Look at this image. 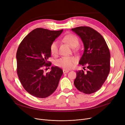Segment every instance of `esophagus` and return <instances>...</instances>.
<instances>
[{
    "label": "esophagus",
    "instance_id": "obj_1",
    "mask_svg": "<svg viewBox=\"0 0 125 125\" xmlns=\"http://www.w3.org/2000/svg\"><path fill=\"white\" fill-rule=\"evenodd\" d=\"M63 73H66L69 72V71L68 70H65V69H63Z\"/></svg>",
    "mask_w": 125,
    "mask_h": 125
}]
</instances>
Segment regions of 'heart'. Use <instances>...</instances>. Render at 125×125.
Wrapping results in <instances>:
<instances>
[{"label":"heart","mask_w":125,"mask_h":125,"mask_svg":"<svg viewBox=\"0 0 125 125\" xmlns=\"http://www.w3.org/2000/svg\"><path fill=\"white\" fill-rule=\"evenodd\" d=\"M62 41L69 44L71 48H74L79 44V39L78 37L73 34H68L63 37ZM50 52L52 55L56 56L58 52V43L57 41L52 42L50 45ZM77 62V59L73 56L62 57L57 60L55 62L56 66L64 68L70 69L74 67Z\"/></svg>","instance_id":"b5f03b06"}]
</instances>
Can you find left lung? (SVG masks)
Returning a JSON list of instances; mask_svg holds the SVG:
<instances>
[{
  "instance_id": "left-lung-1",
  "label": "left lung",
  "mask_w": 125,
  "mask_h": 125,
  "mask_svg": "<svg viewBox=\"0 0 125 125\" xmlns=\"http://www.w3.org/2000/svg\"><path fill=\"white\" fill-rule=\"evenodd\" d=\"M71 30L81 37L84 45L79 64L88 69L85 73L83 70L76 72L74 86L84 94L95 93L101 88L109 73L108 47L103 37L93 28L80 26Z\"/></svg>"
}]
</instances>
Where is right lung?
<instances>
[{
	"label": "right lung",
	"mask_w": 125,
	"mask_h": 125,
	"mask_svg": "<svg viewBox=\"0 0 125 125\" xmlns=\"http://www.w3.org/2000/svg\"><path fill=\"white\" fill-rule=\"evenodd\" d=\"M63 30L36 28L25 36L19 46L16 54L17 74L25 90L35 97L50 96L58 86L63 74L62 69L52 66L47 73H44L43 69L52 64L48 61L51 56L50 45Z\"/></svg>",
	"instance_id": "add662e5"
}]
</instances>
